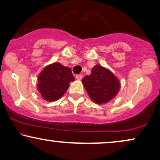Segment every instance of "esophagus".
Here are the masks:
<instances>
[{"mask_svg":"<svg viewBox=\"0 0 160 160\" xmlns=\"http://www.w3.org/2000/svg\"><path fill=\"white\" fill-rule=\"evenodd\" d=\"M75 78H76L77 80H81L82 78V74H78V75H76V77H75Z\"/></svg>","mask_w":160,"mask_h":160,"instance_id":"34e87169","label":"esophagus"}]
</instances>
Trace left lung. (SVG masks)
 Masks as SVG:
<instances>
[{
    "mask_svg": "<svg viewBox=\"0 0 160 160\" xmlns=\"http://www.w3.org/2000/svg\"><path fill=\"white\" fill-rule=\"evenodd\" d=\"M88 96L98 104H104L114 98L120 89V81L108 68L96 65L91 74L82 80Z\"/></svg>",
    "mask_w": 160,
    "mask_h": 160,
    "instance_id": "8db88e82",
    "label": "left lung"
}]
</instances>
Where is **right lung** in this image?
<instances>
[{
  "mask_svg": "<svg viewBox=\"0 0 160 160\" xmlns=\"http://www.w3.org/2000/svg\"><path fill=\"white\" fill-rule=\"evenodd\" d=\"M72 70L59 62H53L45 66L38 76L37 89L42 98L51 102L62 97L74 81Z\"/></svg>",
  "mask_w": 160,
  "mask_h": 160,
  "instance_id": "obj_1",
  "label": "right lung"
}]
</instances>
